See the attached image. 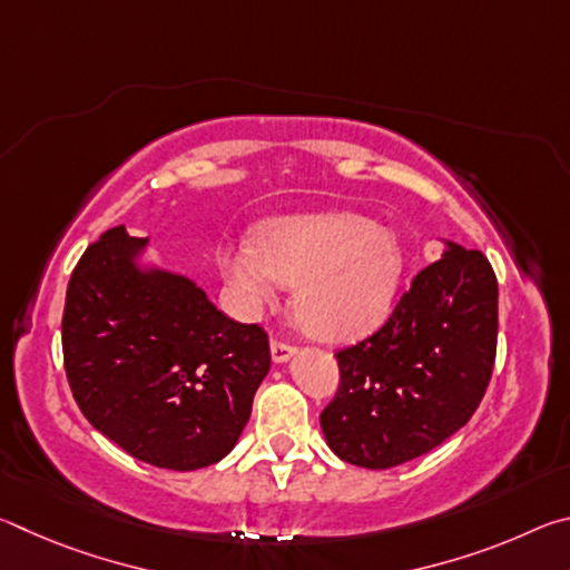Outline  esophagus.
Returning <instances> with one entry per match:
<instances>
[{
  "mask_svg": "<svg viewBox=\"0 0 570 570\" xmlns=\"http://www.w3.org/2000/svg\"><path fill=\"white\" fill-rule=\"evenodd\" d=\"M294 352H296V346H294V344L282 342V340H272V356H274V362H276V364H282V362H286V360H292Z\"/></svg>",
  "mask_w": 570,
  "mask_h": 570,
  "instance_id": "obj_1",
  "label": "esophagus"
}]
</instances>
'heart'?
Listing matches in <instances>:
<instances>
[{"instance_id":"obj_1","label":"heart","mask_w":570,"mask_h":570,"mask_svg":"<svg viewBox=\"0 0 570 570\" xmlns=\"http://www.w3.org/2000/svg\"><path fill=\"white\" fill-rule=\"evenodd\" d=\"M218 266L250 306L272 302L276 284L296 286V320L320 340L344 342L387 312L402 256L384 228L356 214L324 210L266 220L254 246L224 248Z\"/></svg>"}]
</instances>
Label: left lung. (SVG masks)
I'll return each mask as SVG.
<instances>
[{
	"label": "left lung",
	"instance_id": "obj_1",
	"mask_svg": "<svg viewBox=\"0 0 570 570\" xmlns=\"http://www.w3.org/2000/svg\"><path fill=\"white\" fill-rule=\"evenodd\" d=\"M498 278L475 248L448 244L377 332L336 352L340 387L320 414L344 462L387 470L465 424L493 377Z\"/></svg>",
	"mask_w": 570,
	"mask_h": 570
}]
</instances>
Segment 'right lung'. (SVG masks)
I'll list each match as a JSON object with an SVG mask.
<instances>
[{
  "mask_svg": "<svg viewBox=\"0 0 570 570\" xmlns=\"http://www.w3.org/2000/svg\"><path fill=\"white\" fill-rule=\"evenodd\" d=\"M146 238L105 230L67 284L65 372L77 407L132 458L198 470L226 458L272 366L262 324H240L186 276L140 272Z\"/></svg>",
  "mask_w": 570,
  "mask_h": 570,
  "instance_id": "right-lung-1",
  "label": "right lung"
}]
</instances>
